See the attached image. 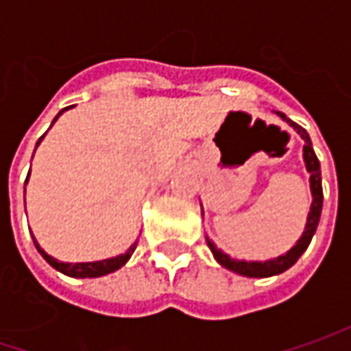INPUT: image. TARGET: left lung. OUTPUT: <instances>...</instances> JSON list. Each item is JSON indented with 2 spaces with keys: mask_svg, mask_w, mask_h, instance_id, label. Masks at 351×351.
Segmentation results:
<instances>
[{
  "mask_svg": "<svg viewBox=\"0 0 351 351\" xmlns=\"http://www.w3.org/2000/svg\"><path fill=\"white\" fill-rule=\"evenodd\" d=\"M283 121H287L291 127L295 128L299 132V136L304 141L303 146V158H304V166H306V171L311 173V193H313V205H311V210H308V217H306V224H304V232L303 236L297 240V244L283 256L279 258H274V260H265V262H244V260H234L230 258L228 254H224L223 250H219L209 238H207V244H209L210 252L215 256V260L221 263L223 267L234 271L238 276H246V277H271L277 276V274H283L285 269H289L293 263L297 262L303 252L308 248L313 236L317 232L318 221H320V213H322V178H320V162H318L317 154L313 150V142H311V136L308 132L304 130L303 127H299L297 123L289 121L283 113H277Z\"/></svg>",
  "mask_w": 351,
  "mask_h": 351,
  "instance_id": "obj_1",
  "label": "left lung"
}]
</instances>
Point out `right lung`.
Segmentation results:
<instances>
[{
	"label": "right lung",
	"instance_id": "add662e5",
	"mask_svg": "<svg viewBox=\"0 0 351 351\" xmlns=\"http://www.w3.org/2000/svg\"><path fill=\"white\" fill-rule=\"evenodd\" d=\"M66 109H70V107H66ZM66 109H62L58 115L54 117V121L58 119V117L66 111ZM52 121V123H54ZM40 141H43V136L38 138V142H36V146L40 144ZM27 180H29V176H27ZM27 183V182H25ZM34 240V238H33ZM34 246H36V250H38V254L47 260L54 269H58L60 274H64V276H70V277H101V276H107V274H111V271H115V269H119V267H123L125 263L130 260V256H132V252L136 250V242L130 246V248L125 252V254H121V256H117V258H109V260H101V262H84V263H64V262H58V260H54L52 256H48L45 250L38 246V242L34 240Z\"/></svg>",
	"mask_w": 351,
	"mask_h": 351
}]
</instances>
